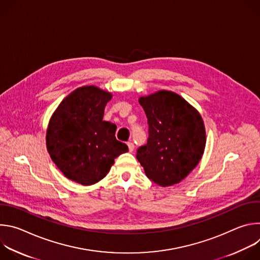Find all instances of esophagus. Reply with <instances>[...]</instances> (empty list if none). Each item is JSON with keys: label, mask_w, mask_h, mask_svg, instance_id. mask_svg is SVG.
Returning <instances> with one entry per match:
<instances>
[{"label": "esophagus", "mask_w": 260, "mask_h": 260, "mask_svg": "<svg viewBox=\"0 0 260 260\" xmlns=\"http://www.w3.org/2000/svg\"><path fill=\"white\" fill-rule=\"evenodd\" d=\"M127 146H128V150H129V152H132V151L134 150V148H135V145H134V143H132V142H128V143H127Z\"/></svg>", "instance_id": "34e87169"}]
</instances>
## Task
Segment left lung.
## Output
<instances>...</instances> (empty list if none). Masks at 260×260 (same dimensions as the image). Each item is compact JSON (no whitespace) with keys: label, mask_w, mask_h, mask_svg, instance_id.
I'll list each match as a JSON object with an SVG mask.
<instances>
[{"label":"left lung","mask_w":260,"mask_h":260,"mask_svg":"<svg viewBox=\"0 0 260 260\" xmlns=\"http://www.w3.org/2000/svg\"><path fill=\"white\" fill-rule=\"evenodd\" d=\"M148 122L147 144L137 159L146 176L160 186H171L199 164L206 146V132L198 111L179 94L160 90L140 98Z\"/></svg>","instance_id":"left-lung-1"}]
</instances>
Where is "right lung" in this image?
Instances as JSON below:
<instances>
[{
  "instance_id": "1",
  "label": "right lung",
  "mask_w": 260,
  "mask_h": 260,
  "mask_svg": "<svg viewBox=\"0 0 260 260\" xmlns=\"http://www.w3.org/2000/svg\"><path fill=\"white\" fill-rule=\"evenodd\" d=\"M111 98L95 86L77 88L63 99L49 122L46 144L51 159L66 177L82 185L102 180L114 159L128 151L116 140V125L103 120Z\"/></svg>"
}]
</instances>
